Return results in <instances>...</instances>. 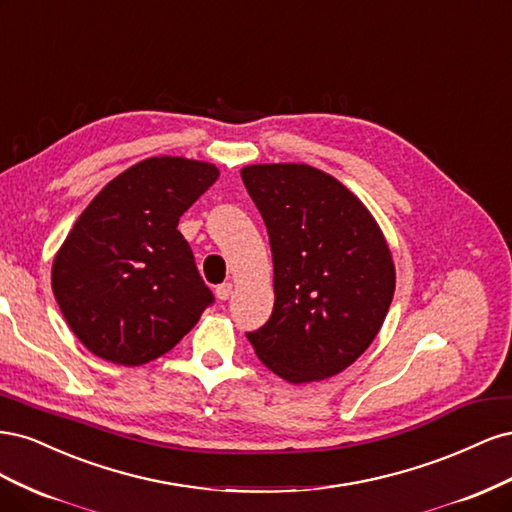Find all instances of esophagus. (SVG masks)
<instances>
[{
	"label": "esophagus",
	"mask_w": 512,
	"mask_h": 512,
	"mask_svg": "<svg viewBox=\"0 0 512 512\" xmlns=\"http://www.w3.org/2000/svg\"><path fill=\"white\" fill-rule=\"evenodd\" d=\"M232 294V284L226 282V284H220L218 288H215V297H218L220 301H226Z\"/></svg>",
	"instance_id": "esophagus-1"
}]
</instances>
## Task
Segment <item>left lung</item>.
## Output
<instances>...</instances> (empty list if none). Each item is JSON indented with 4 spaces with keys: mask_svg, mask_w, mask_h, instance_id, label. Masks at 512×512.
<instances>
[{
    "mask_svg": "<svg viewBox=\"0 0 512 512\" xmlns=\"http://www.w3.org/2000/svg\"><path fill=\"white\" fill-rule=\"evenodd\" d=\"M241 179L269 230L273 314L247 339L290 384L337 376L374 342L395 265L359 196L307 164H252Z\"/></svg>",
    "mask_w": 512,
    "mask_h": 512,
    "instance_id": "left-lung-1",
    "label": "left lung"
}]
</instances>
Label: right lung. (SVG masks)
<instances>
[{
	"instance_id": "obj_1",
	"label": "right lung",
	"mask_w": 512,
	"mask_h": 512,
	"mask_svg": "<svg viewBox=\"0 0 512 512\" xmlns=\"http://www.w3.org/2000/svg\"><path fill=\"white\" fill-rule=\"evenodd\" d=\"M218 177L209 162L147 158L79 215L55 254L51 286L89 352L145 365L175 348L213 303L177 224Z\"/></svg>"
}]
</instances>
